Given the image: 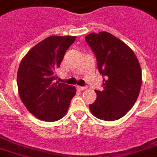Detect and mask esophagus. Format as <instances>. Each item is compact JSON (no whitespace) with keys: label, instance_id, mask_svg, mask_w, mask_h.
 Wrapping results in <instances>:
<instances>
[{"label":"esophagus","instance_id":"obj_1","mask_svg":"<svg viewBox=\"0 0 157 157\" xmlns=\"http://www.w3.org/2000/svg\"><path fill=\"white\" fill-rule=\"evenodd\" d=\"M77 88H78V90H83L86 89V86H78Z\"/></svg>","mask_w":157,"mask_h":157}]
</instances>
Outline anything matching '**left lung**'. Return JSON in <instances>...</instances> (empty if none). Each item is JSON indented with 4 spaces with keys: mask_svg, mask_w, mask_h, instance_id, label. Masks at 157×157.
Instances as JSON below:
<instances>
[{
    "mask_svg": "<svg viewBox=\"0 0 157 157\" xmlns=\"http://www.w3.org/2000/svg\"><path fill=\"white\" fill-rule=\"evenodd\" d=\"M85 39L96 56L103 77V90H95L97 98L89 105L90 112L99 120H119L139 96L142 72L138 58L128 45L107 32L91 33Z\"/></svg>",
    "mask_w": 157,
    "mask_h": 157,
    "instance_id": "1",
    "label": "left lung"
}]
</instances>
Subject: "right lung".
Instances as JSON below:
<instances>
[{"instance_id": "right-lung-1", "label": "right lung", "mask_w": 157, "mask_h": 157, "mask_svg": "<svg viewBox=\"0 0 157 157\" xmlns=\"http://www.w3.org/2000/svg\"><path fill=\"white\" fill-rule=\"evenodd\" d=\"M76 36H50L25 55L17 71L19 96L37 119L54 122L64 117L76 94L75 86L54 82L67 49Z\"/></svg>"}]
</instances>
